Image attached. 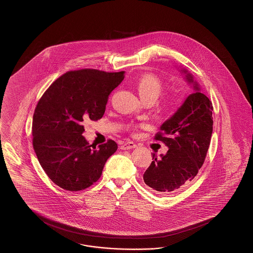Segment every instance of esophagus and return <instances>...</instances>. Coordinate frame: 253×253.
Listing matches in <instances>:
<instances>
[{"label":"esophagus","instance_id":"esophagus-1","mask_svg":"<svg viewBox=\"0 0 253 253\" xmlns=\"http://www.w3.org/2000/svg\"><path fill=\"white\" fill-rule=\"evenodd\" d=\"M136 146H136L133 142L128 141V142H125L123 145H122L121 148H122L123 150H128V149H133V148H135Z\"/></svg>","mask_w":253,"mask_h":253}]
</instances>
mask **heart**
Returning <instances> with one entry per match:
<instances>
[{
	"mask_svg": "<svg viewBox=\"0 0 253 253\" xmlns=\"http://www.w3.org/2000/svg\"><path fill=\"white\" fill-rule=\"evenodd\" d=\"M139 95L143 100H156L162 90V83L161 80L153 74H144L140 77L136 82Z\"/></svg>",
	"mask_w": 253,
	"mask_h": 253,
	"instance_id": "obj_1",
	"label": "heart"
}]
</instances>
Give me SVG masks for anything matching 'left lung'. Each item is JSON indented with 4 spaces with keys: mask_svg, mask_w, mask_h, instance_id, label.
Here are the masks:
<instances>
[{
    "mask_svg": "<svg viewBox=\"0 0 253 253\" xmlns=\"http://www.w3.org/2000/svg\"><path fill=\"white\" fill-rule=\"evenodd\" d=\"M195 92L189 94L176 112L164 122L155 139L168 146L144 173L146 185L160 194H168L189 184L203 165L212 133V104L200 92L193 76L182 69Z\"/></svg>",
    "mask_w": 253,
    "mask_h": 253,
    "instance_id": "obj_1",
    "label": "left lung"
}]
</instances>
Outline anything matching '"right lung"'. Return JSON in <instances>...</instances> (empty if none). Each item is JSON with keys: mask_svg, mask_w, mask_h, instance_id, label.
Returning <instances> with one entry per match:
<instances>
[{"mask_svg": "<svg viewBox=\"0 0 253 253\" xmlns=\"http://www.w3.org/2000/svg\"><path fill=\"white\" fill-rule=\"evenodd\" d=\"M124 73L69 71L39 100L32 122L33 148L46 174L63 189L80 191L91 186L117 151L113 140L92 147L83 135V122L103 117L108 95L123 82Z\"/></svg>", "mask_w": 253, "mask_h": 253, "instance_id": "1", "label": "right lung"}]
</instances>
